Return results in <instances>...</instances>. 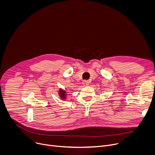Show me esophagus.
I'll return each instance as SVG.
<instances>
[{
  "label": "esophagus",
  "mask_w": 155,
  "mask_h": 155,
  "mask_svg": "<svg viewBox=\"0 0 155 155\" xmlns=\"http://www.w3.org/2000/svg\"><path fill=\"white\" fill-rule=\"evenodd\" d=\"M82 84H83V85L84 86H86L89 85V82H88V81H87V80H84V81H83Z\"/></svg>",
  "instance_id": "esophagus-1"
}]
</instances>
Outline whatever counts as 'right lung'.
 I'll list each match as a JSON object with an SVG mask.
<instances>
[{"label":"right lung","mask_w":155,"mask_h":155,"mask_svg":"<svg viewBox=\"0 0 155 155\" xmlns=\"http://www.w3.org/2000/svg\"><path fill=\"white\" fill-rule=\"evenodd\" d=\"M67 92H66V91L64 90L63 89H61V88H60V89L59 90V91H58V94H59V96L60 97V98L62 99V100H65L67 99Z\"/></svg>","instance_id":"obj_1"}]
</instances>
